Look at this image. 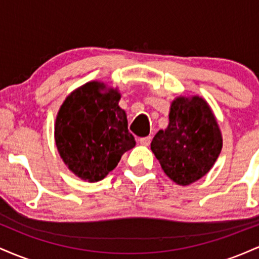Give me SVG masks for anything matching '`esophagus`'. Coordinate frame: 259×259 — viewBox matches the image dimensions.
<instances>
[{"instance_id":"esophagus-1","label":"esophagus","mask_w":259,"mask_h":259,"mask_svg":"<svg viewBox=\"0 0 259 259\" xmlns=\"http://www.w3.org/2000/svg\"><path fill=\"white\" fill-rule=\"evenodd\" d=\"M140 144L142 145V146H148V145L151 144V136H146V138H141L139 140Z\"/></svg>"}]
</instances>
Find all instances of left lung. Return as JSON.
Masks as SVG:
<instances>
[{
	"mask_svg": "<svg viewBox=\"0 0 259 259\" xmlns=\"http://www.w3.org/2000/svg\"><path fill=\"white\" fill-rule=\"evenodd\" d=\"M223 139L212 109L202 97H177L169 124L156 134L151 150L164 173L178 185L204 177L218 158Z\"/></svg>",
	"mask_w": 259,
	"mask_h": 259,
	"instance_id": "left-lung-1",
	"label": "left lung"
}]
</instances>
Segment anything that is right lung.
<instances>
[{
	"label": "right lung",
	"mask_w": 259,
	"mask_h": 259,
	"mask_svg": "<svg viewBox=\"0 0 259 259\" xmlns=\"http://www.w3.org/2000/svg\"><path fill=\"white\" fill-rule=\"evenodd\" d=\"M119 100L117 89L91 81L74 90L59 108L56 146L65 165L80 179L102 180L135 146Z\"/></svg>",
	"instance_id": "obj_1"
}]
</instances>
